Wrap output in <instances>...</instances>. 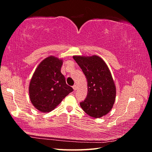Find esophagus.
I'll return each mask as SVG.
<instances>
[{
    "label": "esophagus",
    "instance_id": "1",
    "mask_svg": "<svg viewBox=\"0 0 152 152\" xmlns=\"http://www.w3.org/2000/svg\"><path fill=\"white\" fill-rule=\"evenodd\" d=\"M72 88H73L74 91H76V90L77 89V86H76V85H74V86H72Z\"/></svg>",
    "mask_w": 152,
    "mask_h": 152
}]
</instances>
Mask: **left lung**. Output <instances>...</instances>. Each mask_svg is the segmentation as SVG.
I'll list each match as a JSON object with an SVG mask.
<instances>
[{
  "mask_svg": "<svg viewBox=\"0 0 152 152\" xmlns=\"http://www.w3.org/2000/svg\"><path fill=\"white\" fill-rule=\"evenodd\" d=\"M73 58L88 81V95L80 106L91 117L101 118L110 111L115 99V87L108 67L96 56Z\"/></svg>",
  "mask_w": 152,
  "mask_h": 152,
  "instance_id": "1",
  "label": "left lung"
}]
</instances>
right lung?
I'll list each match as a JSON object with an SVG mask.
<instances>
[{
	"instance_id": "1",
	"label": "right lung",
	"mask_w": 152,
	"mask_h": 152,
	"mask_svg": "<svg viewBox=\"0 0 152 152\" xmlns=\"http://www.w3.org/2000/svg\"><path fill=\"white\" fill-rule=\"evenodd\" d=\"M62 64L61 59L48 57L40 63L32 77L28 90L30 99L34 107L40 112L51 111L73 91L61 72Z\"/></svg>"
}]
</instances>
